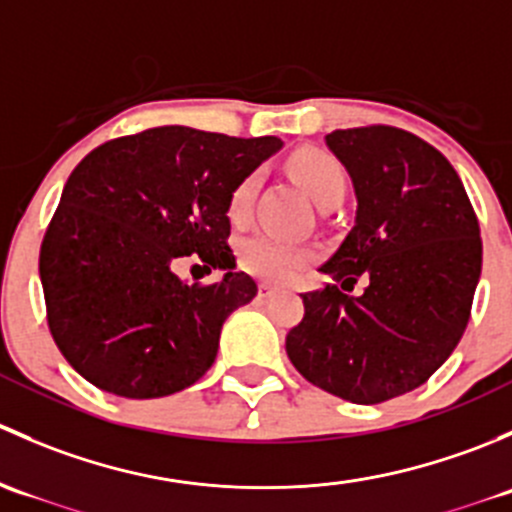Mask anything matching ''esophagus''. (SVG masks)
Masks as SVG:
<instances>
[{
	"label": "esophagus",
	"mask_w": 512,
	"mask_h": 512,
	"mask_svg": "<svg viewBox=\"0 0 512 512\" xmlns=\"http://www.w3.org/2000/svg\"><path fill=\"white\" fill-rule=\"evenodd\" d=\"M277 292V287H272L270 282H260V285H257V294H260L262 299H267V297H272V294Z\"/></svg>",
	"instance_id": "1"
}]
</instances>
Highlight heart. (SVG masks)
Here are the masks:
<instances>
[{"instance_id": "1", "label": "heart", "mask_w": 512, "mask_h": 512, "mask_svg": "<svg viewBox=\"0 0 512 512\" xmlns=\"http://www.w3.org/2000/svg\"><path fill=\"white\" fill-rule=\"evenodd\" d=\"M287 168L289 175L297 180L299 188L314 203H322L327 195L339 193V190L344 193V170L329 153L304 148V151H297L289 158ZM255 185V175H247L230 193L227 215H230L232 223H242L247 218L252 195H255ZM312 257V247L302 245L297 240H287V237L280 235H270V232L247 235L237 245V262H240L242 270L265 282H289Z\"/></svg>"}]
</instances>
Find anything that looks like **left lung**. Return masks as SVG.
Returning a JSON list of instances; mask_svg holds the SVG:
<instances>
[{"label":"left lung","mask_w":512,"mask_h":512,"mask_svg":"<svg viewBox=\"0 0 512 512\" xmlns=\"http://www.w3.org/2000/svg\"><path fill=\"white\" fill-rule=\"evenodd\" d=\"M347 168L354 227L319 267L337 285L302 294L287 334L294 369L352 404L426 384L466 332L483 245L461 178L426 141L391 126L332 131ZM365 292L349 295L356 281Z\"/></svg>","instance_id":"8db88e82"}]
</instances>
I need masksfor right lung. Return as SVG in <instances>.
I'll return each mask as SVG.
<instances>
[{
	"mask_svg": "<svg viewBox=\"0 0 512 512\" xmlns=\"http://www.w3.org/2000/svg\"><path fill=\"white\" fill-rule=\"evenodd\" d=\"M282 148L160 126L108 141L69 175L39 255L49 329L86 381L126 399L188 389L213 366L223 322L257 285L235 272L227 200ZM200 254L227 269L188 286L172 262Z\"/></svg>",
	"mask_w": 512,
	"mask_h": 512,
	"instance_id": "right-lung-1",
	"label": "right lung"
}]
</instances>
